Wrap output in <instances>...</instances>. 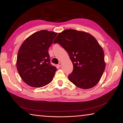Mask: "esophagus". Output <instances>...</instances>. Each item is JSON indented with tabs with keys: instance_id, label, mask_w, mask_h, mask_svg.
Instances as JSON below:
<instances>
[{
	"instance_id": "obj_1",
	"label": "esophagus",
	"mask_w": 123,
	"mask_h": 123,
	"mask_svg": "<svg viewBox=\"0 0 123 123\" xmlns=\"http://www.w3.org/2000/svg\"><path fill=\"white\" fill-rule=\"evenodd\" d=\"M62 63L61 62H59V64L57 65V66L59 67H61V66H62Z\"/></svg>"
}]
</instances>
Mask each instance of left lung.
Here are the masks:
<instances>
[{"mask_svg": "<svg viewBox=\"0 0 123 123\" xmlns=\"http://www.w3.org/2000/svg\"><path fill=\"white\" fill-rule=\"evenodd\" d=\"M67 51L73 65L69 80L77 87L88 89L98 84L105 70L103 48L88 33L67 29L59 33L53 43Z\"/></svg>", "mask_w": 123, "mask_h": 123, "instance_id": "8db88e82", "label": "left lung"}]
</instances>
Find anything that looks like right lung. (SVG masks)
Returning a JSON list of instances; mask_svg holds the SVG:
<instances>
[{"mask_svg":"<svg viewBox=\"0 0 123 123\" xmlns=\"http://www.w3.org/2000/svg\"><path fill=\"white\" fill-rule=\"evenodd\" d=\"M57 33L41 30L31 35L18 50L16 67L24 82L32 87H42L53 80L56 68L50 64L48 49Z\"/></svg>","mask_w":123,"mask_h":123,"instance_id":"right-lung-1","label":"right lung"}]
</instances>
